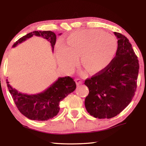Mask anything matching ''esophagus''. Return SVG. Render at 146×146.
Wrapping results in <instances>:
<instances>
[{
	"label": "esophagus",
	"instance_id": "34e87169",
	"mask_svg": "<svg viewBox=\"0 0 146 146\" xmlns=\"http://www.w3.org/2000/svg\"><path fill=\"white\" fill-rule=\"evenodd\" d=\"M75 82H76V84L77 86H79V85H82V83H83V81H82V80H80V79H78V78L76 79Z\"/></svg>",
	"mask_w": 146,
	"mask_h": 146
}]
</instances>
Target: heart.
I'll return each instance as SVG.
<instances>
[{"instance_id":"1","label":"heart","mask_w":146,"mask_h":146,"mask_svg":"<svg viewBox=\"0 0 146 146\" xmlns=\"http://www.w3.org/2000/svg\"><path fill=\"white\" fill-rule=\"evenodd\" d=\"M68 46L58 42L56 55L62 70L70 72L79 62L89 72L98 73L109 65L115 56L118 43L116 38L103 31H76L68 36Z\"/></svg>"}]
</instances>
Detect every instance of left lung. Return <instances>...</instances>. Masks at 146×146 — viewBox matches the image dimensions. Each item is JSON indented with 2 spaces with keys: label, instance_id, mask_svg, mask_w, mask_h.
I'll use <instances>...</instances> for the list:
<instances>
[{
  "label": "left lung",
  "instance_id": "obj_1",
  "mask_svg": "<svg viewBox=\"0 0 146 146\" xmlns=\"http://www.w3.org/2000/svg\"><path fill=\"white\" fill-rule=\"evenodd\" d=\"M113 33L118 39L115 57L107 68L85 82L89 89L85 108L98 119H110L119 114L131 102L137 88V56L125 36Z\"/></svg>",
  "mask_w": 146,
  "mask_h": 146
}]
</instances>
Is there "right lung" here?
I'll return each mask as SVG.
<instances>
[{
	"instance_id": "obj_1",
	"label": "right lung",
	"mask_w": 146,
	"mask_h": 146,
	"mask_svg": "<svg viewBox=\"0 0 146 146\" xmlns=\"http://www.w3.org/2000/svg\"><path fill=\"white\" fill-rule=\"evenodd\" d=\"M61 33L59 34L61 35ZM33 36L42 37L51 43L52 51L56 41L55 33L50 31H35L22 37L12 46L14 48ZM7 85L15 104L20 112L28 119L45 121L57 115L60 111V102L76 89V83L70 76L59 77L44 91L37 94L28 95L18 92L12 87L7 79Z\"/></svg>"
}]
</instances>
